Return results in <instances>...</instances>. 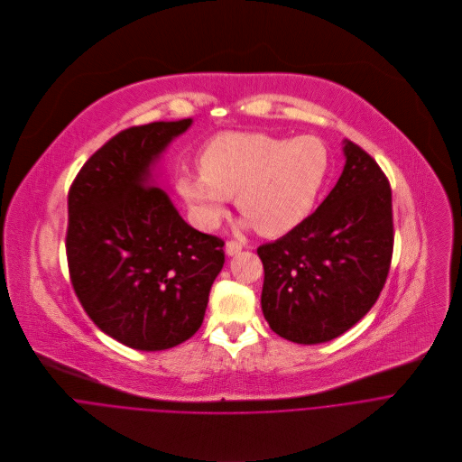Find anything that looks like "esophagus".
I'll return each instance as SVG.
<instances>
[{
	"label": "esophagus",
	"mask_w": 462,
	"mask_h": 462,
	"mask_svg": "<svg viewBox=\"0 0 462 462\" xmlns=\"http://www.w3.org/2000/svg\"><path fill=\"white\" fill-rule=\"evenodd\" d=\"M241 248H243V245L237 243V241H228V243L225 245V252H226L228 255H237V254L241 252Z\"/></svg>",
	"instance_id": "esophagus-1"
}]
</instances>
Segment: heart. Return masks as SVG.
Segmentation results:
<instances>
[{
    "instance_id": "b5f03b06",
    "label": "heart",
    "mask_w": 462,
    "mask_h": 462,
    "mask_svg": "<svg viewBox=\"0 0 462 462\" xmlns=\"http://www.w3.org/2000/svg\"><path fill=\"white\" fill-rule=\"evenodd\" d=\"M199 176H183L178 190L196 225L214 230L230 198L246 216L241 225L264 237L297 228L316 208L330 174V152L316 135L277 137L225 132L199 153Z\"/></svg>"
}]
</instances>
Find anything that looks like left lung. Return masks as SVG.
<instances>
[{
    "mask_svg": "<svg viewBox=\"0 0 462 462\" xmlns=\"http://www.w3.org/2000/svg\"><path fill=\"white\" fill-rule=\"evenodd\" d=\"M345 169L319 208L257 248L270 328L297 345L332 341L375 304L393 250L392 190L379 165L345 139Z\"/></svg>",
    "mask_w": 462,
    "mask_h": 462,
    "instance_id": "left-lung-1",
    "label": "left lung"
}]
</instances>
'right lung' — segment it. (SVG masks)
<instances>
[{
	"instance_id": "right-lung-1",
	"label": "right lung",
	"mask_w": 462,
	"mask_h": 462,
	"mask_svg": "<svg viewBox=\"0 0 462 462\" xmlns=\"http://www.w3.org/2000/svg\"><path fill=\"white\" fill-rule=\"evenodd\" d=\"M190 126L187 117L119 132L69 192L74 291L101 332L134 350L190 339L225 263V243L192 228L160 181L165 150Z\"/></svg>"
}]
</instances>
